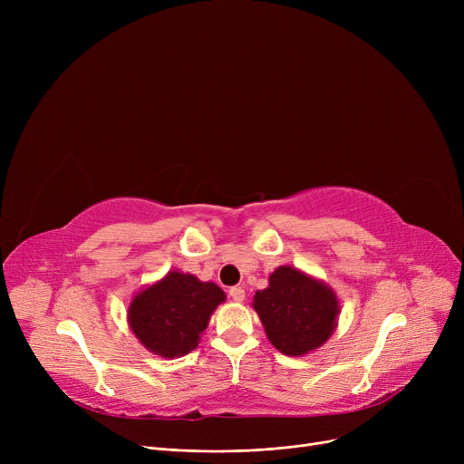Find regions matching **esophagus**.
<instances>
[{"label": "esophagus", "instance_id": "34e87169", "mask_svg": "<svg viewBox=\"0 0 464 464\" xmlns=\"http://www.w3.org/2000/svg\"><path fill=\"white\" fill-rule=\"evenodd\" d=\"M229 297H231L235 303H242V301H245V289L238 287V285L231 287V289H229Z\"/></svg>", "mask_w": 464, "mask_h": 464}]
</instances>
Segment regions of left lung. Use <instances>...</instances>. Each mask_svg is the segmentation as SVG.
<instances>
[{"instance_id":"8db88e82","label":"left lung","mask_w":464,"mask_h":464,"mask_svg":"<svg viewBox=\"0 0 464 464\" xmlns=\"http://www.w3.org/2000/svg\"><path fill=\"white\" fill-rule=\"evenodd\" d=\"M257 312L269 343L284 355L301 357L322 348L338 325L334 289L291 265H280L269 285L256 291Z\"/></svg>"}]
</instances>
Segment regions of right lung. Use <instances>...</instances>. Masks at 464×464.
Segmentation results:
<instances>
[{"label":"right lung","instance_id":"1","mask_svg":"<svg viewBox=\"0 0 464 464\" xmlns=\"http://www.w3.org/2000/svg\"><path fill=\"white\" fill-rule=\"evenodd\" d=\"M224 301V289L214 282L175 269L137 291L128 325L149 352L165 359L182 357L198 348L210 315Z\"/></svg>","mask_w":464,"mask_h":464}]
</instances>
